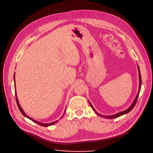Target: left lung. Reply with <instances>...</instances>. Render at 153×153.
<instances>
[{"instance_id": "left-lung-1", "label": "left lung", "mask_w": 153, "mask_h": 153, "mask_svg": "<svg viewBox=\"0 0 153 153\" xmlns=\"http://www.w3.org/2000/svg\"><path fill=\"white\" fill-rule=\"evenodd\" d=\"M138 70H139V92H138V93H137V97H135V100H134V102H133V104H132V105L130 106V107H129V108H128L127 110H124V111L121 112H119V113H117V114H114V115H112V116H102V115L99 114V113H97V112H96V110H95V108H93L91 104V103H90V102L89 101V105H91V106L92 109H93V110H94V111H95V112L97 114L99 115V116H102V117H105V118H110V119H112V118H118V117L121 116H122V115H123V114H125L128 113L129 112H130L131 110L133 108H134V106H135V105H136V102H137V100L138 97H139V92H140L141 87V76L140 70H139V66H138Z\"/></svg>"}]
</instances>
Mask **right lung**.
<instances>
[{"label": "right lung", "mask_w": 153, "mask_h": 153, "mask_svg": "<svg viewBox=\"0 0 153 153\" xmlns=\"http://www.w3.org/2000/svg\"><path fill=\"white\" fill-rule=\"evenodd\" d=\"M14 83H15V74H14ZM15 95H16V103H17V105H18V108H19V110H20V112H22V114L23 115H24V116H25L26 117V118H29V119H30L31 120H32V121L33 122H34L35 123H37V124H39V125H40V126H44V127H47V126H52V125H53L54 123H56L58 121H55V122H52V123H41V122H39L38 121H36V120H33L32 118H31L30 116H28L27 115H26L25 114V113L24 112V110H22V107L20 106V105H19V102H18V99H17V95H16V92H15ZM66 112V111L64 112V113ZM64 116V115H63ZM63 116H62V118Z\"/></svg>", "instance_id": "1"}]
</instances>
